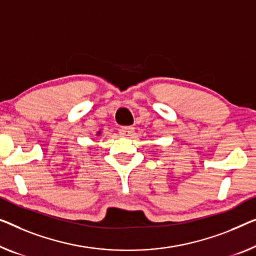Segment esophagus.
<instances>
[{
  "label": "esophagus",
  "instance_id": "obj_1",
  "mask_svg": "<svg viewBox=\"0 0 256 256\" xmlns=\"http://www.w3.org/2000/svg\"><path fill=\"white\" fill-rule=\"evenodd\" d=\"M120 134L122 136H126V138H132V136L134 134V128L132 126H124L120 128Z\"/></svg>",
  "mask_w": 256,
  "mask_h": 256
}]
</instances>
